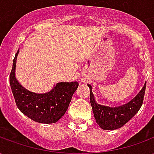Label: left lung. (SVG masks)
Instances as JSON below:
<instances>
[{
    "label": "left lung",
    "instance_id": "1",
    "mask_svg": "<svg viewBox=\"0 0 154 154\" xmlns=\"http://www.w3.org/2000/svg\"><path fill=\"white\" fill-rule=\"evenodd\" d=\"M87 86L90 88L91 105L98 125L102 129L114 130L121 128L138 113L143 101L146 82L136 97L130 101L116 107L106 106L97 103L91 91L92 87L89 84H87Z\"/></svg>",
    "mask_w": 154,
    "mask_h": 154
}]
</instances>
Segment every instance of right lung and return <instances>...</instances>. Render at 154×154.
Wrapping results in <instances>:
<instances>
[{
    "mask_svg": "<svg viewBox=\"0 0 154 154\" xmlns=\"http://www.w3.org/2000/svg\"><path fill=\"white\" fill-rule=\"evenodd\" d=\"M13 60L10 84L16 106L22 113L34 121L42 124L56 123L64 116L72 95L78 87L77 82H58L46 93H35L25 89L15 77L16 59Z\"/></svg>",
    "mask_w": 154,
    "mask_h": 154,
    "instance_id": "right-lung-1",
    "label": "right lung"
}]
</instances>
